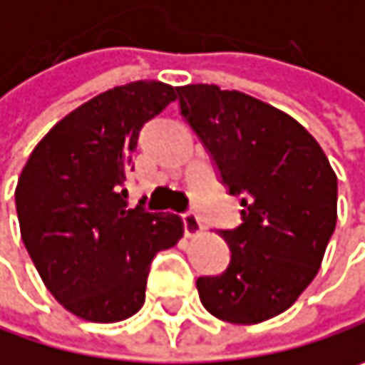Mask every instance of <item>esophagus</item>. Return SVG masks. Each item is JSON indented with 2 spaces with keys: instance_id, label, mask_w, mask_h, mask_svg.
Instances as JSON below:
<instances>
[{
  "instance_id": "1",
  "label": "esophagus",
  "mask_w": 365,
  "mask_h": 365,
  "mask_svg": "<svg viewBox=\"0 0 365 365\" xmlns=\"http://www.w3.org/2000/svg\"><path fill=\"white\" fill-rule=\"evenodd\" d=\"M182 222H183V232H185V237H196V235H200V232H202V222H200V217H198L196 213H192V211L183 213Z\"/></svg>"
}]
</instances>
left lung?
Listing matches in <instances>:
<instances>
[{
	"instance_id": "1",
	"label": "left lung",
	"mask_w": 365,
	"mask_h": 365,
	"mask_svg": "<svg viewBox=\"0 0 365 365\" xmlns=\"http://www.w3.org/2000/svg\"><path fill=\"white\" fill-rule=\"evenodd\" d=\"M175 91L183 120L243 207L241 224L220 230L228 268L196 281L200 302L222 322H266L287 311L322 266L336 228V173L315 137L285 111L215 84Z\"/></svg>"
}]
</instances>
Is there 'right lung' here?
Returning <instances> with one entry per match:
<instances>
[{
  "mask_svg": "<svg viewBox=\"0 0 365 365\" xmlns=\"http://www.w3.org/2000/svg\"><path fill=\"white\" fill-rule=\"evenodd\" d=\"M175 97L154 80L97 95L50 128L19 178L23 243L48 292L86 322L133 317L154 255L182 239L180 215L124 200L139 130Z\"/></svg>",
  "mask_w": 365,
  "mask_h": 365,
  "instance_id": "add662e5",
  "label": "right lung"
}]
</instances>
